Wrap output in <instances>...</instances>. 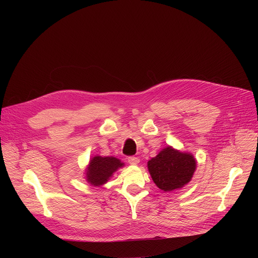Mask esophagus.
I'll use <instances>...</instances> for the list:
<instances>
[{
  "label": "esophagus",
  "instance_id": "34e87169",
  "mask_svg": "<svg viewBox=\"0 0 258 258\" xmlns=\"http://www.w3.org/2000/svg\"><path fill=\"white\" fill-rule=\"evenodd\" d=\"M127 161L130 164L132 165H138L140 163V159L138 157H135V156H131L127 158Z\"/></svg>",
  "mask_w": 258,
  "mask_h": 258
}]
</instances>
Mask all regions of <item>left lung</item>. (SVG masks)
<instances>
[{"mask_svg": "<svg viewBox=\"0 0 258 258\" xmlns=\"http://www.w3.org/2000/svg\"><path fill=\"white\" fill-rule=\"evenodd\" d=\"M155 185L164 192H172L191 181L197 167L192 153L167 146L147 163Z\"/></svg>", "mask_w": 258, "mask_h": 258, "instance_id": "1", "label": "left lung"}]
</instances>
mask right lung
<instances>
[{
	"mask_svg": "<svg viewBox=\"0 0 258 258\" xmlns=\"http://www.w3.org/2000/svg\"><path fill=\"white\" fill-rule=\"evenodd\" d=\"M123 166L124 163L116 157L96 155L90 159L89 164L85 169V178L90 185L101 187Z\"/></svg>",
	"mask_w": 258,
	"mask_h": 258,
	"instance_id": "1",
	"label": "right lung"
}]
</instances>
